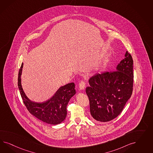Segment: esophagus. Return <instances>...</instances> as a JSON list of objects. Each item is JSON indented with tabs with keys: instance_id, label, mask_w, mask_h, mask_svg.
I'll return each mask as SVG.
<instances>
[{
	"instance_id": "34e87169",
	"label": "esophagus",
	"mask_w": 153,
	"mask_h": 153,
	"mask_svg": "<svg viewBox=\"0 0 153 153\" xmlns=\"http://www.w3.org/2000/svg\"><path fill=\"white\" fill-rule=\"evenodd\" d=\"M85 82L83 81H81L79 83V88L80 90H83L85 87Z\"/></svg>"
}]
</instances>
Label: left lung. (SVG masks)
Returning a JSON list of instances; mask_svg holds the SVG:
<instances>
[{
  "label": "left lung",
  "instance_id": "8db88e82",
  "mask_svg": "<svg viewBox=\"0 0 153 153\" xmlns=\"http://www.w3.org/2000/svg\"><path fill=\"white\" fill-rule=\"evenodd\" d=\"M125 58L114 71L97 74L88 80L86 93L90 102V113L99 122L114 119L123 109L131 97L133 83V59L126 51Z\"/></svg>",
  "mask_w": 153,
  "mask_h": 153
}]
</instances>
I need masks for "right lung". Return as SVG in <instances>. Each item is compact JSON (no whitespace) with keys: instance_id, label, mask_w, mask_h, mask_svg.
Listing matches in <instances>:
<instances>
[{"instance_id":"obj_1","label":"right lung","mask_w":153,"mask_h":153,"mask_svg":"<svg viewBox=\"0 0 153 153\" xmlns=\"http://www.w3.org/2000/svg\"><path fill=\"white\" fill-rule=\"evenodd\" d=\"M23 63L19 72L18 86L23 103L28 111L39 120L51 125H58L65 120L67 116V106L70 99L76 94L74 82L61 86L50 99L45 102L31 101L23 91L21 76Z\"/></svg>"}]
</instances>
